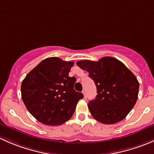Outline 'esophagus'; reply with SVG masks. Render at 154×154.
Wrapping results in <instances>:
<instances>
[{
	"mask_svg": "<svg viewBox=\"0 0 154 154\" xmlns=\"http://www.w3.org/2000/svg\"><path fill=\"white\" fill-rule=\"evenodd\" d=\"M82 93H83L84 95V99H87V96H86V93H85V90H83V91H82Z\"/></svg>",
	"mask_w": 154,
	"mask_h": 154,
	"instance_id": "34e87169",
	"label": "esophagus"
}]
</instances>
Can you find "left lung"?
<instances>
[{
    "label": "left lung",
    "mask_w": 154,
    "mask_h": 154,
    "mask_svg": "<svg viewBox=\"0 0 154 154\" xmlns=\"http://www.w3.org/2000/svg\"><path fill=\"white\" fill-rule=\"evenodd\" d=\"M76 64L88 72L96 84L98 94L88 104L93 118L107 125L124 119L138 99L139 84L134 74L112 57L79 61Z\"/></svg>",
    "instance_id": "1"
}]
</instances>
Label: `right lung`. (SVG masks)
I'll list each match as a JSON object with an SVG mask.
<instances>
[{"label":"right lung","mask_w":154,"mask_h":154,"mask_svg":"<svg viewBox=\"0 0 154 154\" xmlns=\"http://www.w3.org/2000/svg\"><path fill=\"white\" fill-rule=\"evenodd\" d=\"M72 61L57 57L43 60L21 84V98L38 121L50 126L61 125L72 117L82 93L74 90L75 77H69Z\"/></svg>","instance_id":"obj_1"}]
</instances>
